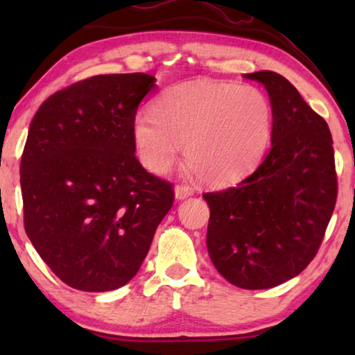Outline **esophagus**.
Segmentation results:
<instances>
[{
  "label": "esophagus",
  "mask_w": 355,
  "mask_h": 355,
  "mask_svg": "<svg viewBox=\"0 0 355 355\" xmlns=\"http://www.w3.org/2000/svg\"><path fill=\"white\" fill-rule=\"evenodd\" d=\"M174 193H176L178 200H182V198H187L192 196L193 189L191 186H186V184H178V186L174 187Z\"/></svg>",
  "instance_id": "obj_1"
}]
</instances>
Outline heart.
Instances as JSON below:
<instances>
[{
  "mask_svg": "<svg viewBox=\"0 0 355 355\" xmlns=\"http://www.w3.org/2000/svg\"><path fill=\"white\" fill-rule=\"evenodd\" d=\"M273 130V106L254 85L197 80L168 89L153 111L135 116L132 137L140 162L164 174L181 145L189 166L210 186L239 181L261 162Z\"/></svg>",
  "mask_w": 355,
  "mask_h": 355,
  "instance_id": "heart-1",
  "label": "heart"
}]
</instances>
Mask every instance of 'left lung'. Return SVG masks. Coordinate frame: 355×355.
Masks as SVG:
<instances>
[{
	"mask_svg": "<svg viewBox=\"0 0 355 355\" xmlns=\"http://www.w3.org/2000/svg\"><path fill=\"white\" fill-rule=\"evenodd\" d=\"M247 79L265 85L273 106L271 150L254 173L225 191L205 192L207 247L223 278L268 289L307 268L322 245L338 197L329 128L278 72Z\"/></svg>",
	"mask_w": 355,
	"mask_h": 355,
	"instance_id": "1",
	"label": "left lung"
}]
</instances>
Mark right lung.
I'll list each match as a JSON object with an SVG mask.
<instances>
[{
  "label": "right lung",
  "mask_w": 355,
  "mask_h": 355,
  "mask_svg": "<svg viewBox=\"0 0 355 355\" xmlns=\"http://www.w3.org/2000/svg\"><path fill=\"white\" fill-rule=\"evenodd\" d=\"M155 77L105 74L43 101L21 158L24 227L71 288L105 293L130 281L174 202L173 184L135 157L132 124Z\"/></svg>",
  "instance_id": "add662e5"
}]
</instances>
